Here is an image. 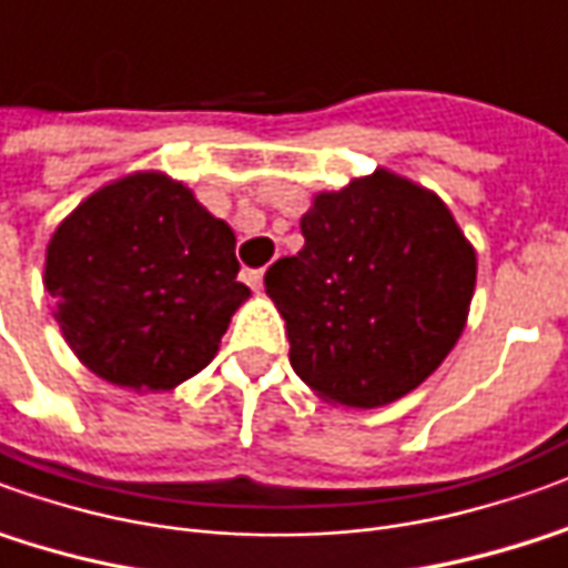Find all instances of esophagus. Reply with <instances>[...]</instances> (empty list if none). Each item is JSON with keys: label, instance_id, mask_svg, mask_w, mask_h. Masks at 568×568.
<instances>
[{"label": "esophagus", "instance_id": "obj_1", "mask_svg": "<svg viewBox=\"0 0 568 568\" xmlns=\"http://www.w3.org/2000/svg\"><path fill=\"white\" fill-rule=\"evenodd\" d=\"M262 275H265V268H244V281L250 287H260Z\"/></svg>", "mask_w": 568, "mask_h": 568}]
</instances>
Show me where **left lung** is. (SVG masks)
<instances>
[{
	"label": "left lung",
	"mask_w": 568,
	"mask_h": 568,
	"mask_svg": "<svg viewBox=\"0 0 568 568\" xmlns=\"http://www.w3.org/2000/svg\"><path fill=\"white\" fill-rule=\"evenodd\" d=\"M300 229L306 246L265 272L300 381L346 408L417 389L455 349L476 287L448 206L377 170L318 194Z\"/></svg>",
	"instance_id": "8db88e82"
}]
</instances>
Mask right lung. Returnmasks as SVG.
I'll return each mask as SVG.
<instances>
[{"mask_svg": "<svg viewBox=\"0 0 568 568\" xmlns=\"http://www.w3.org/2000/svg\"><path fill=\"white\" fill-rule=\"evenodd\" d=\"M234 232L182 182L135 172L95 191L45 250L58 324L98 377L126 389H172L210 365L234 308Z\"/></svg>", "mask_w": 568, "mask_h": 568, "instance_id": "1", "label": "right lung"}]
</instances>
